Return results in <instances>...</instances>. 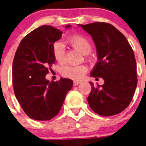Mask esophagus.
<instances>
[{
  "instance_id": "obj_1",
  "label": "esophagus",
  "mask_w": 146,
  "mask_h": 146,
  "mask_svg": "<svg viewBox=\"0 0 146 146\" xmlns=\"http://www.w3.org/2000/svg\"><path fill=\"white\" fill-rule=\"evenodd\" d=\"M79 84H80V82H79V81H74V82H73V85H74V86L78 85Z\"/></svg>"
}]
</instances>
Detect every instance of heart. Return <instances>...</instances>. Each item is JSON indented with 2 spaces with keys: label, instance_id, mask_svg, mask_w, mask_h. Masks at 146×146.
<instances>
[{
  "label": "heart",
  "instance_id": "obj_1",
  "mask_svg": "<svg viewBox=\"0 0 146 146\" xmlns=\"http://www.w3.org/2000/svg\"><path fill=\"white\" fill-rule=\"evenodd\" d=\"M68 42L72 46L83 55H88L92 50V45L90 41L85 36L80 35H74L69 37ZM52 54L54 59L60 64H64L66 61L64 45L62 42H56L53 44ZM88 71V68L85 65L79 66H66L62 68L61 73L63 76L73 80H80Z\"/></svg>",
  "mask_w": 146,
  "mask_h": 146
}]
</instances>
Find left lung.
<instances>
[{
	"label": "left lung",
	"mask_w": 146,
	"mask_h": 146,
	"mask_svg": "<svg viewBox=\"0 0 146 146\" xmlns=\"http://www.w3.org/2000/svg\"><path fill=\"white\" fill-rule=\"evenodd\" d=\"M80 26L92 36L97 48L98 61L90 76L104 80L97 87L90 82L92 89L88 104L99 115L119 114L131 102L138 82L133 49L124 35L109 23Z\"/></svg>",
	"instance_id": "1"
}]
</instances>
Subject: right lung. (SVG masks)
<instances>
[{"label": "right lung", "mask_w": 146, "mask_h": 146, "mask_svg": "<svg viewBox=\"0 0 146 146\" xmlns=\"http://www.w3.org/2000/svg\"><path fill=\"white\" fill-rule=\"evenodd\" d=\"M70 27L68 25L66 28ZM61 35L56 28L41 26L22 39L15 54L12 71L15 95L23 111L35 120L47 121L56 117L73 87L70 79L49 82L45 78L55 62L53 44Z\"/></svg>", "instance_id": "add662e5"}]
</instances>
